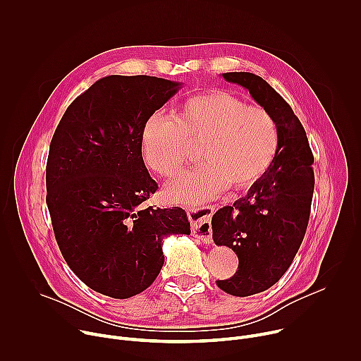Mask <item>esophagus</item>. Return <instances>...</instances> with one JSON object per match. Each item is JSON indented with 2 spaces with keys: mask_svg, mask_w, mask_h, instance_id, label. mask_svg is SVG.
Returning a JSON list of instances; mask_svg holds the SVG:
<instances>
[{
  "mask_svg": "<svg viewBox=\"0 0 361 361\" xmlns=\"http://www.w3.org/2000/svg\"><path fill=\"white\" fill-rule=\"evenodd\" d=\"M201 210V209H200ZM217 207L216 205H205L202 207V217L195 221V224L192 226V235L200 238L204 243H212V227H210V220L213 217V214L216 213Z\"/></svg>",
  "mask_w": 361,
  "mask_h": 361,
  "instance_id": "obj_1",
  "label": "esophagus"
}]
</instances>
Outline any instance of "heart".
<instances>
[{"instance_id": "b5f03b06", "label": "heart", "mask_w": 361, "mask_h": 361, "mask_svg": "<svg viewBox=\"0 0 361 361\" xmlns=\"http://www.w3.org/2000/svg\"><path fill=\"white\" fill-rule=\"evenodd\" d=\"M191 144H201L207 163L167 185L166 197L171 202L210 200L228 184L233 188L250 187L273 164L280 131L269 110L248 106L224 90L188 97L174 117L152 116L141 131L145 163L166 178L176 177L197 159Z\"/></svg>"}]
</instances>
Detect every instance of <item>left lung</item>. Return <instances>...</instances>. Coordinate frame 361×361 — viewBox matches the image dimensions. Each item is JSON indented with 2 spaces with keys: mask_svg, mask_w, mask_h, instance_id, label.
Returning a JSON list of instances; mask_svg holds the SVG:
<instances>
[{
  "mask_svg": "<svg viewBox=\"0 0 361 361\" xmlns=\"http://www.w3.org/2000/svg\"><path fill=\"white\" fill-rule=\"evenodd\" d=\"M223 77L247 88L274 116L280 131L270 169L245 197L212 219L214 243L227 245L238 257L237 273L217 280V286L231 295L247 297L274 286L294 260L310 219L314 157L300 120L266 80L251 73H224Z\"/></svg>",
  "mask_w": 361,
  "mask_h": 361,
  "instance_id": "left-lung-1",
  "label": "left lung"
}]
</instances>
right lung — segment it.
Listing matches in <instances>:
<instances>
[{"mask_svg": "<svg viewBox=\"0 0 361 361\" xmlns=\"http://www.w3.org/2000/svg\"><path fill=\"white\" fill-rule=\"evenodd\" d=\"M180 82L109 75L78 95L49 144L47 205L75 276L113 298L140 294L164 264L163 240L190 234L180 207H144L157 191L144 164L141 131Z\"/></svg>", "mask_w": 361, "mask_h": 361, "instance_id": "right-lung-1", "label": "right lung"}]
</instances>
